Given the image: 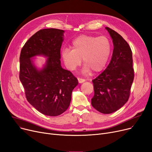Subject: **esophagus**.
I'll use <instances>...</instances> for the list:
<instances>
[{
  "instance_id": "1",
  "label": "esophagus",
  "mask_w": 152,
  "mask_h": 152,
  "mask_svg": "<svg viewBox=\"0 0 152 152\" xmlns=\"http://www.w3.org/2000/svg\"><path fill=\"white\" fill-rule=\"evenodd\" d=\"M78 81L80 83H83L84 82H85V79H83L81 78H78Z\"/></svg>"
}]
</instances>
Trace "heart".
<instances>
[{
  "instance_id": "obj_1",
  "label": "heart",
  "mask_w": 152,
  "mask_h": 152,
  "mask_svg": "<svg viewBox=\"0 0 152 152\" xmlns=\"http://www.w3.org/2000/svg\"><path fill=\"white\" fill-rule=\"evenodd\" d=\"M71 49H64L62 51V58L67 69L75 70L82 63L83 59L84 73L90 70L96 73L106 66L111 52L110 40L105 37L82 34L72 42Z\"/></svg>"
}]
</instances>
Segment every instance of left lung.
<instances>
[{
  "label": "left lung",
  "mask_w": 152,
  "mask_h": 152,
  "mask_svg": "<svg viewBox=\"0 0 152 152\" xmlns=\"http://www.w3.org/2000/svg\"><path fill=\"white\" fill-rule=\"evenodd\" d=\"M114 49L107 68L93 80L95 94L91 105L103 114H111L128 101L134 78L132 53L127 41L116 31L106 27Z\"/></svg>",
  "instance_id": "obj_1"
}]
</instances>
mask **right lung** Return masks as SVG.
<instances>
[{"label":"right lung","mask_w":152,"mask_h":152,"mask_svg":"<svg viewBox=\"0 0 152 152\" xmlns=\"http://www.w3.org/2000/svg\"><path fill=\"white\" fill-rule=\"evenodd\" d=\"M62 30L42 29L29 39L20 56V80L26 98L41 113L57 116L69 107L72 92L78 80L61 65V48L64 41ZM37 55L48 57L43 68L38 70L31 58Z\"/></svg>","instance_id":"add662e5"}]
</instances>
